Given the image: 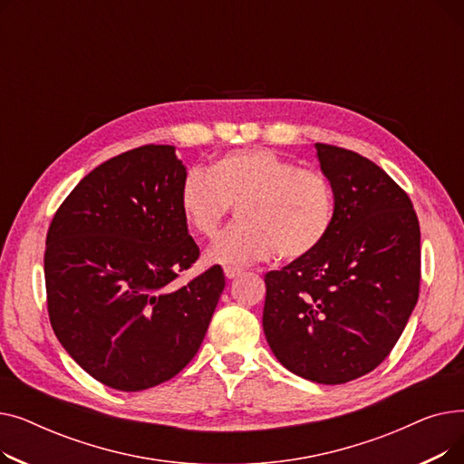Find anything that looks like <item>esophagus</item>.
Instances as JSON below:
<instances>
[{"label": "esophagus", "instance_id": "34e87169", "mask_svg": "<svg viewBox=\"0 0 464 464\" xmlns=\"http://www.w3.org/2000/svg\"><path fill=\"white\" fill-rule=\"evenodd\" d=\"M224 275H226V278H235V276H238L240 275V269H233V266H226L224 269Z\"/></svg>", "mask_w": 464, "mask_h": 464}]
</instances>
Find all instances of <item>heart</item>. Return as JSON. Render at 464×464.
<instances>
[{
    "label": "heart",
    "mask_w": 464,
    "mask_h": 464,
    "mask_svg": "<svg viewBox=\"0 0 464 464\" xmlns=\"http://www.w3.org/2000/svg\"><path fill=\"white\" fill-rule=\"evenodd\" d=\"M189 231L214 238L233 207L240 226L226 231L208 261L242 266L271 257L297 261L318 250L334 219V193L314 169H301L269 149L233 150L208 170L189 169L179 188Z\"/></svg>",
    "instance_id": "b5f03b06"
}]
</instances>
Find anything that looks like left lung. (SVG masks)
I'll return each mask as SVG.
<instances>
[{
	"label": "left lung",
	"mask_w": 464,
	"mask_h": 464,
	"mask_svg": "<svg viewBox=\"0 0 464 464\" xmlns=\"http://www.w3.org/2000/svg\"><path fill=\"white\" fill-rule=\"evenodd\" d=\"M334 193L324 245L265 275L263 331L287 371L346 383L374 371L420 297L421 235L406 191L371 160L315 142Z\"/></svg>",
	"instance_id": "1"
}]
</instances>
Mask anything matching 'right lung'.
I'll return each mask as SVG.
<instances>
[{
    "label": "right lung",
    "instance_id": "right-lung-1",
    "mask_svg": "<svg viewBox=\"0 0 464 464\" xmlns=\"http://www.w3.org/2000/svg\"><path fill=\"white\" fill-rule=\"evenodd\" d=\"M184 177L175 146H139L88 173L46 233L54 334L81 369L118 392L177 376L226 287L219 265L175 284L199 259L179 207Z\"/></svg>",
    "mask_w": 464,
    "mask_h": 464
}]
</instances>
